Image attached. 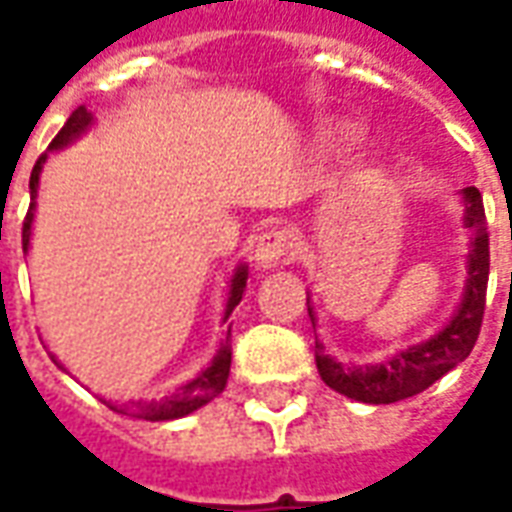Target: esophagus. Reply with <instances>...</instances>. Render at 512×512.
Here are the masks:
<instances>
[{
  "instance_id": "34e87169",
  "label": "esophagus",
  "mask_w": 512,
  "mask_h": 512,
  "mask_svg": "<svg viewBox=\"0 0 512 512\" xmlns=\"http://www.w3.org/2000/svg\"><path fill=\"white\" fill-rule=\"evenodd\" d=\"M293 246H296V238H293L290 230H268V233H263L255 249L257 268L271 271V268L282 266V263H290L293 260Z\"/></svg>"
}]
</instances>
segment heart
Returning a JSON list of instances; mask_svg holds the SVG:
<instances>
[{"label": "heart", "instance_id": "1", "mask_svg": "<svg viewBox=\"0 0 512 512\" xmlns=\"http://www.w3.org/2000/svg\"><path fill=\"white\" fill-rule=\"evenodd\" d=\"M343 136H345V139H356V136H359V131H354V128H348V131H343Z\"/></svg>", "mask_w": 512, "mask_h": 512}]
</instances>
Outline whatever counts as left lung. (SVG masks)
<instances>
[{
	"label": "left lung",
	"instance_id": "obj_1",
	"mask_svg": "<svg viewBox=\"0 0 512 512\" xmlns=\"http://www.w3.org/2000/svg\"><path fill=\"white\" fill-rule=\"evenodd\" d=\"M463 227L472 233L466 252V279H463L461 304L455 307L450 321L433 332L422 343L406 345L397 354L376 365H343L323 351V343L315 337V365L323 384L334 392L359 400V403H397L419 395L422 389L436 384L472 354L485 310V288H488V227H485L483 197L474 186L461 189ZM307 312L315 326V307L307 296Z\"/></svg>",
	"mask_w": 512,
	"mask_h": 512
}]
</instances>
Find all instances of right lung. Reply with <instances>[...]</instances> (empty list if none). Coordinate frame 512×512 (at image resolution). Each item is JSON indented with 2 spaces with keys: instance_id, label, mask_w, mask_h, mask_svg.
Instances as JSON below:
<instances>
[{
  "instance_id": "obj_1",
  "label": "right lung",
  "mask_w": 512,
  "mask_h": 512,
  "mask_svg": "<svg viewBox=\"0 0 512 512\" xmlns=\"http://www.w3.org/2000/svg\"><path fill=\"white\" fill-rule=\"evenodd\" d=\"M93 126V112H87V106H79V109L68 117V123L62 126L60 134L54 136V142L49 145V153L73 145L79 136L87 134ZM49 153H43V156L38 158V164H35L32 175H29V197H32V202H29L27 219H24V235H21L24 252H29V241H32V222H35V205H38L35 200H38L40 172H43V164H46ZM246 279H249V266H246V263H238V266L233 268V274H230V285H227V301H224L222 323H227V318H230L235 307H238V301L244 299ZM51 359H54V365L65 370V365L57 362V356L51 354ZM230 362H233V345H230V329H227V337L219 343V351H216V356L211 359V365L202 367L197 376L191 378V381H186V384H180L175 392H169V395L164 397H156V400H128V403L104 400V403L109 408L120 411V414L150 419V422H167V419L189 417L197 408H202L205 403H211L213 397L222 395L224 386H227V378H230Z\"/></svg>"
}]
</instances>
